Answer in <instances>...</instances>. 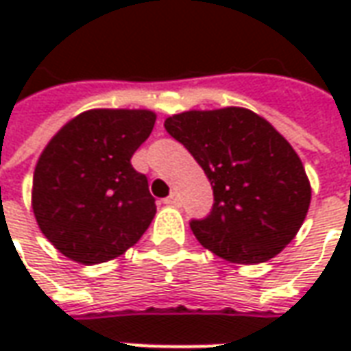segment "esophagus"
I'll return each mask as SVG.
<instances>
[{"label":"esophagus","mask_w":351,"mask_h":351,"mask_svg":"<svg viewBox=\"0 0 351 351\" xmlns=\"http://www.w3.org/2000/svg\"><path fill=\"white\" fill-rule=\"evenodd\" d=\"M163 203H165L167 206H178L180 205V197H178L176 193H171V195H169V197L165 199Z\"/></svg>","instance_id":"34e87169"}]
</instances>
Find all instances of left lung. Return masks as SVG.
I'll use <instances>...</instances> for the list:
<instances>
[{
  "label": "left lung",
  "instance_id": "left-lung-1",
  "mask_svg": "<svg viewBox=\"0 0 351 351\" xmlns=\"http://www.w3.org/2000/svg\"><path fill=\"white\" fill-rule=\"evenodd\" d=\"M165 130L205 171L213 213L190 223L199 243L231 263L269 261L291 243L308 213L312 188L293 146L244 107L186 110Z\"/></svg>",
  "mask_w": 351,
  "mask_h": 351
}]
</instances>
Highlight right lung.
I'll list each match as a JSON object with an SVG mask.
<instances>
[{
  "label": "right lung",
  "instance_id": "1",
  "mask_svg": "<svg viewBox=\"0 0 351 351\" xmlns=\"http://www.w3.org/2000/svg\"><path fill=\"white\" fill-rule=\"evenodd\" d=\"M148 108H92L58 131L37 160L32 208L41 233L82 265L122 256L143 237L156 203L131 156L152 133Z\"/></svg>",
  "mask_w": 351,
  "mask_h": 351
}]
</instances>
